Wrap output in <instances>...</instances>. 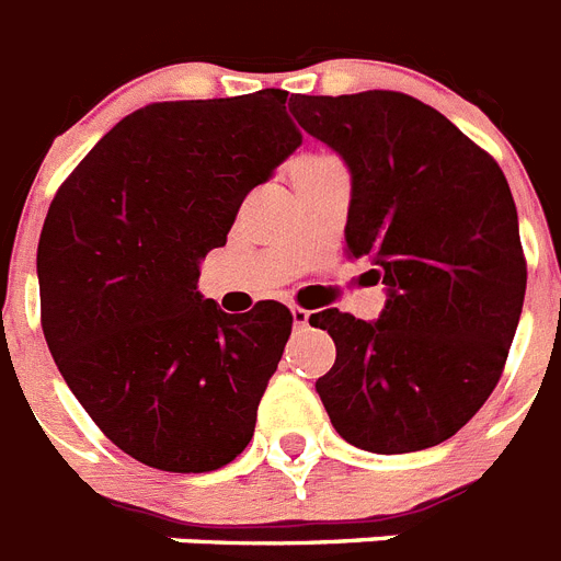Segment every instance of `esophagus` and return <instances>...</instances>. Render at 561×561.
Listing matches in <instances>:
<instances>
[{"label":"esophagus","mask_w":561,"mask_h":561,"mask_svg":"<svg viewBox=\"0 0 561 561\" xmlns=\"http://www.w3.org/2000/svg\"><path fill=\"white\" fill-rule=\"evenodd\" d=\"M291 323H295V330H304L309 323V312L300 307H291Z\"/></svg>","instance_id":"34e87169"}]
</instances>
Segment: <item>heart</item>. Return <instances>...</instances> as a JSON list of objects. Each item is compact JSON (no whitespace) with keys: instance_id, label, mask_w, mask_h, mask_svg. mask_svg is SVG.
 I'll return each mask as SVG.
<instances>
[{"instance_id":"obj_1","label":"heart","mask_w":561,"mask_h":561,"mask_svg":"<svg viewBox=\"0 0 561 561\" xmlns=\"http://www.w3.org/2000/svg\"><path fill=\"white\" fill-rule=\"evenodd\" d=\"M323 160H332V157H323V154H312V157H300L298 165L295 169H300V165H312V163H323Z\"/></svg>"}]
</instances>
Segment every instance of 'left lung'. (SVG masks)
Here are the masks:
<instances>
[{
	"label": "left lung",
	"instance_id": "left-lung-1",
	"mask_svg": "<svg viewBox=\"0 0 561 561\" xmlns=\"http://www.w3.org/2000/svg\"><path fill=\"white\" fill-rule=\"evenodd\" d=\"M353 174L346 252L387 284L378 321L323 309L335 341L314 390L344 442L415 453L456 436L502 378L525 304L519 217L502 169L415 96H289Z\"/></svg>",
	"mask_w": 561,
	"mask_h": 561
}]
</instances>
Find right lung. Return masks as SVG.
<instances>
[{
	"instance_id": "add662e5",
	"label": "right lung",
	"mask_w": 561,
	"mask_h": 561,
	"mask_svg": "<svg viewBox=\"0 0 561 561\" xmlns=\"http://www.w3.org/2000/svg\"><path fill=\"white\" fill-rule=\"evenodd\" d=\"M298 146L277 88L154 103L119 119L50 203L42 332L85 413L142 465L208 473L252 442L291 312L261 300L226 314L197 277Z\"/></svg>"
}]
</instances>
